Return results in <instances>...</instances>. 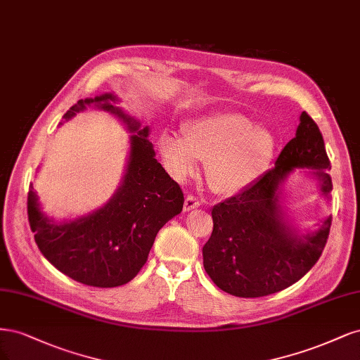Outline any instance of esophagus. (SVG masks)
I'll return each instance as SVG.
<instances>
[{
	"instance_id": "34e87169",
	"label": "esophagus",
	"mask_w": 360,
	"mask_h": 360,
	"mask_svg": "<svg viewBox=\"0 0 360 360\" xmlns=\"http://www.w3.org/2000/svg\"><path fill=\"white\" fill-rule=\"evenodd\" d=\"M199 206H200V202H199V199H197V197H194L191 194L185 197V202H184V211L185 212L195 210V207H199Z\"/></svg>"
}]
</instances>
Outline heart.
I'll list each match as a JSON object with an SVG mask.
<instances>
[{"label": "heart", "instance_id": "obj_1", "mask_svg": "<svg viewBox=\"0 0 360 360\" xmlns=\"http://www.w3.org/2000/svg\"><path fill=\"white\" fill-rule=\"evenodd\" d=\"M160 153L170 175L184 181L206 160L205 175L217 193L233 194L257 181L275 150V137L247 115L219 112L185 127V137L170 130L160 136Z\"/></svg>", "mask_w": 360, "mask_h": 360}]
</instances>
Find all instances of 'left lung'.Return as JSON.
<instances>
[{"mask_svg": "<svg viewBox=\"0 0 360 360\" xmlns=\"http://www.w3.org/2000/svg\"><path fill=\"white\" fill-rule=\"evenodd\" d=\"M296 136L278 155L275 167L245 190L212 207V235L203 247L211 280L238 297H262L299 281L320 259L332 217L314 233L297 235L281 206V185L295 169H312L320 191L329 197L330 161L319 125L300 115Z\"/></svg>", "mask_w": 360, "mask_h": 360, "instance_id": "8db88e82", "label": "left lung"}]
</instances>
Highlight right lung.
Listing matches in <instances>:
<instances>
[{"instance_id":"right-lung-1","label":"right lung","mask_w":360,"mask_h":360,"mask_svg":"<svg viewBox=\"0 0 360 360\" xmlns=\"http://www.w3.org/2000/svg\"><path fill=\"white\" fill-rule=\"evenodd\" d=\"M117 96L79 100L67 110L68 121L94 106L121 120L130 136V155L121 187L98 210L70 221L55 223L41 212L32 184L28 219L43 256L72 280L92 287H118L143 268L158 230L181 214L184 194L157 158L149 129L115 106Z\"/></svg>"}]
</instances>
